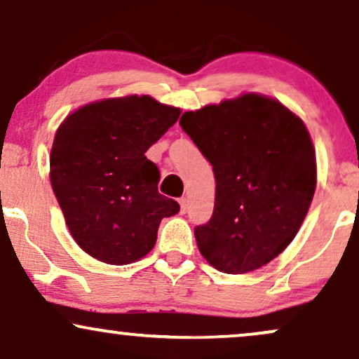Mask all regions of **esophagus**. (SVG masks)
Returning a JSON list of instances; mask_svg holds the SVG:
<instances>
[{
  "label": "esophagus",
  "instance_id": "34e87169",
  "mask_svg": "<svg viewBox=\"0 0 359 359\" xmlns=\"http://www.w3.org/2000/svg\"><path fill=\"white\" fill-rule=\"evenodd\" d=\"M179 203H180V212H182V213L187 212V205H189L187 198L182 197V198H180V201H179Z\"/></svg>",
  "mask_w": 359,
  "mask_h": 359
}]
</instances>
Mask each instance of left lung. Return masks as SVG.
Masks as SVG:
<instances>
[{
	"instance_id": "8db88e82",
	"label": "left lung",
	"mask_w": 359,
	"mask_h": 359,
	"mask_svg": "<svg viewBox=\"0 0 359 359\" xmlns=\"http://www.w3.org/2000/svg\"><path fill=\"white\" fill-rule=\"evenodd\" d=\"M180 127L212 164L215 205L195 226L202 257L224 273L270 263L298 233L316 187V158L300 117L243 94L184 112Z\"/></svg>"
}]
</instances>
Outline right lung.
<instances>
[{
	"label": "right lung",
	"instance_id": "right-lung-1",
	"mask_svg": "<svg viewBox=\"0 0 359 359\" xmlns=\"http://www.w3.org/2000/svg\"><path fill=\"white\" fill-rule=\"evenodd\" d=\"M180 116L151 96L88 104L59 126L51 158V185L72 238L109 265L146 257L164 217L180 210L158 194L157 165L146 157Z\"/></svg>",
	"mask_w": 359,
	"mask_h": 359
}]
</instances>
